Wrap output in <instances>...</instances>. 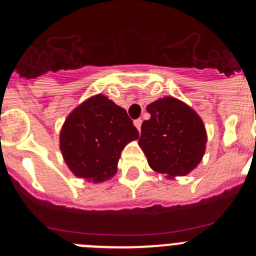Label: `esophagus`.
<instances>
[{"instance_id":"esophagus-1","label":"esophagus","mask_w":256,"mask_h":256,"mask_svg":"<svg viewBox=\"0 0 256 256\" xmlns=\"http://www.w3.org/2000/svg\"><path fill=\"white\" fill-rule=\"evenodd\" d=\"M141 124H142V119H136L134 120V126H136V128H137V130H141Z\"/></svg>"}]
</instances>
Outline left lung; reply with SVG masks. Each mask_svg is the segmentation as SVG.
<instances>
[{"label": "left lung", "mask_w": 256, "mask_h": 256, "mask_svg": "<svg viewBox=\"0 0 256 256\" xmlns=\"http://www.w3.org/2000/svg\"><path fill=\"white\" fill-rule=\"evenodd\" d=\"M150 119L141 126L140 148L151 169L168 178L194 170L205 154L206 130L201 118L188 105L164 97L148 105Z\"/></svg>", "instance_id": "8db88e82"}]
</instances>
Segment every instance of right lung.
Masks as SVG:
<instances>
[{
    "mask_svg": "<svg viewBox=\"0 0 256 256\" xmlns=\"http://www.w3.org/2000/svg\"><path fill=\"white\" fill-rule=\"evenodd\" d=\"M137 138L138 130L126 110L96 94L68 115L60 150L76 177L100 183L114 177L122 150Z\"/></svg>",
    "mask_w": 256,
    "mask_h": 256,
    "instance_id": "right-lung-1",
    "label": "right lung"
}]
</instances>
